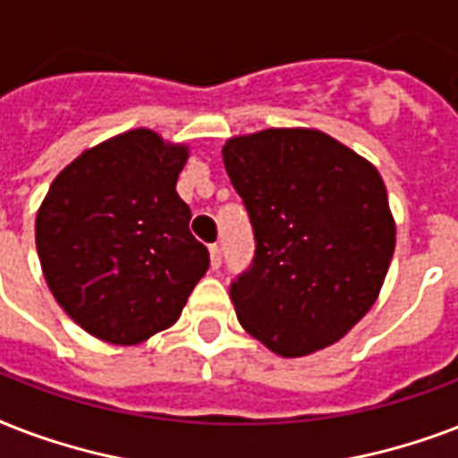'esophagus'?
<instances>
[{"mask_svg":"<svg viewBox=\"0 0 458 458\" xmlns=\"http://www.w3.org/2000/svg\"><path fill=\"white\" fill-rule=\"evenodd\" d=\"M210 265L212 269H217L219 265H222V248L215 243V246H210Z\"/></svg>","mask_w":458,"mask_h":458,"instance_id":"34e87169","label":"esophagus"}]
</instances>
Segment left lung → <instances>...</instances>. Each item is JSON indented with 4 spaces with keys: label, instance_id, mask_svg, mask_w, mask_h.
<instances>
[{
    "label": "left lung",
    "instance_id": "8db88e82",
    "mask_svg": "<svg viewBox=\"0 0 458 458\" xmlns=\"http://www.w3.org/2000/svg\"><path fill=\"white\" fill-rule=\"evenodd\" d=\"M222 157L255 233L232 284L241 327L284 358L332 346L373 308L394 255L380 172L318 129L233 136Z\"/></svg>",
    "mask_w": 458,
    "mask_h": 458
}]
</instances>
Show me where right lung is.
<instances>
[{
    "instance_id": "add662e5",
    "label": "right lung",
    "mask_w": 458,
    "mask_h": 458,
    "mask_svg": "<svg viewBox=\"0 0 458 458\" xmlns=\"http://www.w3.org/2000/svg\"><path fill=\"white\" fill-rule=\"evenodd\" d=\"M189 148L133 129L81 152L35 219L42 275L88 335L143 344L179 320L210 255L176 193Z\"/></svg>"
}]
</instances>
